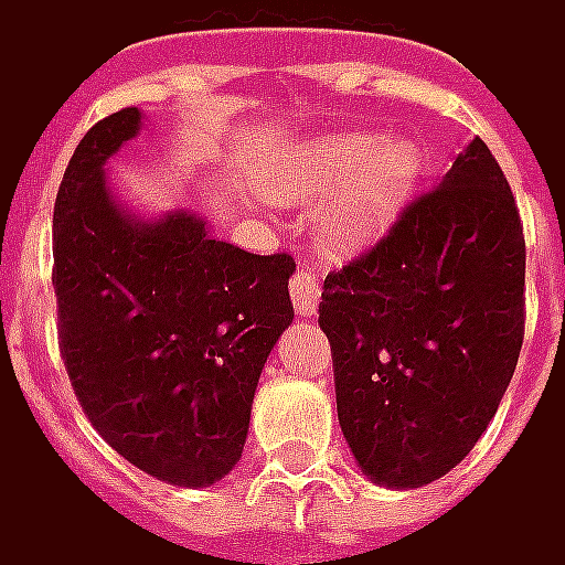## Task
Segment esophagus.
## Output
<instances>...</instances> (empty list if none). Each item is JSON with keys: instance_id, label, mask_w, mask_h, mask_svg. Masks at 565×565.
<instances>
[{"instance_id": "1", "label": "esophagus", "mask_w": 565, "mask_h": 565, "mask_svg": "<svg viewBox=\"0 0 565 565\" xmlns=\"http://www.w3.org/2000/svg\"><path fill=\"white\" fill-rule=\"evenodd\" d=\"M289 289L291 305H295L298 313H305V317L317 313V305H320V276L313 274L310 267H298V270H295Z\"/></svg>"}]
</instances>
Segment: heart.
I'll use <instances>...</instances> for the list:
<instances>
[{
    "instance_id": "heart-1",
    "label": "heart",
    "mask_w": 565,
    "mask_h": 565,
    "mask_svg": "<svg viewBox=\"0 0 565 565\" xmlns=\"http://www.w3.org/2000/svg\"><path fill=\"white\" fill-rule=\"evenodd\" d=\"M423 154L407 136H329L270 177V192L289 202L320 204V233L351 252L380 236L411 199Z\"/></svg>"
}]
</instances>
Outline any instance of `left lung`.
<instances>
[{
    "mask_svg": "<svg viewBox=\"0 0 565 565\" xmlns=\"http://www.w3.org/2000/svg\"><path fill=\"white\" fill-rule=\"evenodd\" d=\"M320 329L361 469L419 488L467 457L498 414L525 335V238L482 139L392 230L327 276Z\"/></svg>",
    "mask_w": 565,
    "mask_h": 565,
    "instance_id": "8db88e82",
    "label": "left lung"
}]
</instances>
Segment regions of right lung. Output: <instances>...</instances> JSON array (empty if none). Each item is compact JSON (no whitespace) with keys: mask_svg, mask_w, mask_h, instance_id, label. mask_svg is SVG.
<instances>
[{"mask_svg":"<svg viewBox=\"0 0 565 565\" xmlns=\"http://www.w3.org/2000/svg\"><path fill=\"white\" fill-rule=\"evenodd\" d=\"M142 130L124 108L79 139L52 217L64 370L86 419L132 467L180 488L242 457L260 370L289 329L291 255H252L192 211L139 217L105 161Z\"/></svg>","mask_w":565,"mask_h":565,"instance_id":"obj_1","label":"right lung"}]
</instances>
